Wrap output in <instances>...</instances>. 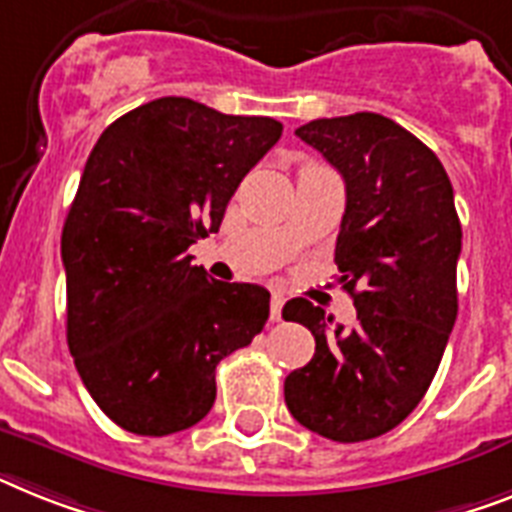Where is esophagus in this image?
Here are the masks:
<instances>
[{
	"mask_svg": "<svg viewBox=\"0 0 512 512\" xmlns=\"http://www.w3.org/2000/svg\"><path fill=\"white\" fill-rule=\"evenodd\" d=\"M282 306H285V295L272 293V308H269V316H272V322H280Z\"/></svg>",
	"mask_w": 512,
	"mask_h": 512,
	"instance_id": "34e87169",
	"label": "esophagus"
}]
</instances>
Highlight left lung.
I'll use <instances>...</instances> for the list:
<instances>
[{
    "label": "left lung",
    "instance_id": "obj_1",
    "mask_svg": "<svg viewBox=\"0 0 512 512\" xmlns=\"http://www.w3.org/2000/svg\"><path fill=\"white\" fill-rule=\"evenodd\" d=\"M295 135L345 180L335 261L358 322L293 298L285 322L311 329L314 358L287 374L298 424L335 442L390 432L421 403L458 316L460 219L453 185L429 146L390 117L356 112Z\"/></svg>",
    "mask_w": 512,
    "mask_h": 512
}]
</instances>
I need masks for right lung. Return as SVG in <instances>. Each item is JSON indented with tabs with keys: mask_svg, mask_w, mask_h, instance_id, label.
Listing matches in <instances>:
<instances>
[{
	"mask_svg": "<svg viewBox=\"0 0 512 512\" xmlns=\"http://www.w3.org/2000/svg\"><path fill=\"white\" fill-rule=\"evenodd\" d=\"M280 135L272 117L164 96L96 141L62 227L67 345L122 429L164 437L198 424L217 398V363L264 329V287L209 280L188 248L219 230Z\"/></svg>",
	"mask_w": 512,
	"mask_h": 512,
	"instance_id": "right-lung-1",
	"label": "right lung"
}]
</instances>
